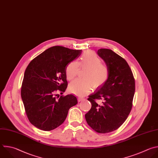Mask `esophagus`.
Segmentation results:
<instances>
[{"label":"esophagus","instance_id":"esophagus-1","mask_svg":"<svg viewBox=\"0 0 158 158\" xmlns=\"http://www.w3.org/2000/svg\"><path fill=\"white\" fill-rule=\"evenodd\" d=\"M84 98H82V97H78V98H77V100H78V102H81V101H82V100H84Z\"/></svg>","mask_w":158,"mask_h":158}]
</instances>
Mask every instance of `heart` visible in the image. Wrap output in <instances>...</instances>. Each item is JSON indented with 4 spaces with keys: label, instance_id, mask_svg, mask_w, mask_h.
Listing matches in <instances>:
<instances>
[{
    "label": "heart",
    "instance_id": "b5f03b06",
    "mask_svg": "<svg viewBox=\"0 0 158 158\" xmlns=\"http://www.w3.org/2000/svg\"><path fill=\"white\" fill-rule=\"evenodd\" d=\"M102 60L94 51H88L81 56L79 61H72L66 68L68 80L73 79L77 74L79 66L87 69L85 79H76L69 85V91L77 95L84 96L89 93L92 87H98L106 82L109 76L108 67L102 63Z\"/></svg>",
    "mask_w": 158,
    "mask_h": 158
}]
</instances>
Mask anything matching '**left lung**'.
<instances>
[{
  "instance_id": "8db88e82",
  "label": "left lung",
  "mask_w": 158,
  "mask_h": 158,
  "mask_svg": "<svg viewBox=\"0 0 158 158\" xmlns=\"http://www.w3.org/2000/svg\"><path fill=\"white\" fill-rule=\"evenodd\" d=\"M98 55L109 68L107 81L90 95V110L85 115L88 125L96 132L107 133L118 129L132 108L135 79L127 62L109 49H99ZM95 99H102L98 105Z\"/></svg>"
}]
</instances>
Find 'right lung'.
<instances>
[{
    "label": "right lung",
    "instance_id": "obj_1",
    "mask_svg": "<svg viewBox=\"0 0 158 158\" xmlns=\"http://www.w3.org/2000/svg\"><path fill=\"white\" fill-rule=\"evenodd\" d=\"M81 52L82 50L52 46L28 65L21 96L27 117L36 128L44 131L55 129L64 122L69 109L77 103L74 95H61L58 99L56 93L60 91L62 94L66 90V68Z\"/></svg>",
    "mask_w": 158,
    "mask_h": 158
}]
</instances>
